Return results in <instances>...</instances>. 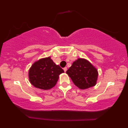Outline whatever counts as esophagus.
<instances>
[{
  "instance_id": "34e87169",
  "label": "esophagus",
  "mask_w": 128,
  "mask_h": 128,
  "mask_svg": "<svg viewBox=\"0 0 128 128\" xmlns=\"http://www.w3.org/2000/svg\"><path fill=\"white\" fill-rule=\"evenodd\" d=\"M64 72H66V71H67V68H66V67H65V68H64Z\"/></svg>"
}]
</instances>
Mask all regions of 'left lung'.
<instances>
[{"instance_id": "obj_1", "label": "left lung", "mask_w": 128, "mask_h": 128, "mask_svg": "<svg viewBox=\"0 0 128 128\" xmlns=\"http://www.w3.org/2000/svg\"><path fill=\"white\" fill-rule=\"evenodd\" d=\"M73 83L80 89H86L96 84L97 70L86 59L78 58L66 71Z\"/></svg>"}]
</instances>
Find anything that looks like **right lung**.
Instances as JSON below:
<instances>
[{
  "label": "right lung",
  "instance_id": "obj_1",
  "mask_svg": "<svg viewBox=\"0 0 128 128\" xmlns=\"http://www.w3.org/2000/svg\"><path fill=\"white\" fill-rule=\"evenodd\" d=\"M64 70L50 57L41 59L31 66L28 76L30 83L36 88L49 90L56 84L59 74Z\"/></svg>",
  "mask_w": 128,
  "mask_h": 128
}]
</instances>
